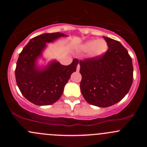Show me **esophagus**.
Wrapping results in <instances>:
<instances>
[{
  "instance_id": "34e87169",
  "label": "esophagus",
  "mask_w": 147,
  "mask_h": 147,
  "mask_svg": "<svg viewBox=\"0 0 147 147\" xmlns=\"http://www.w3.org/2000/svg\"><path fill=\"white\" fill-rule=\"evenodd\" d=\"M80 65H78V66H77V71H79L80 70Z\"/></svg>"
}]
</instances>
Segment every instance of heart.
Returning <instances> with one entry per match:
<instances>
[{"mask_svg": "<svg viewBox=\"0 0 147 147\" xmlns=\"http://www.w3.org/2000/svg\"><path fill=\"white\" fill-rule=\"evenodd\" d=\"M82 50L89 52L92 57H97L103 54L107 49V45L103 40H90L84 43L81 47Z\"/></svg>", "mask_w": 147, "mask_h": 147, "instance_id": "1", "label": "heart"}]
</instances>
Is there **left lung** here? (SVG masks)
Masks as SVG:
<instances>
[{
    "mask_svg": "<svg viewBox=\"0 0 147 147\" xmlns=\"http://www.w3.org/2000/svg\"><path fill=\"white\" fill-rule=\"evenodd\" d=\"M108 50L101 55L80 61V90L92 105L107 107L122 100L133 82L131 57L117 40L103 37Z\"/></svg>",
    "mask_w": 147,
    "mask_h": 147,
    "instance_id": "obj_1",
    "label": "left lung"
}]
</instances>
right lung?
Listing matches in <instances>:
<instances>
[{
    "mask_svg": "<svg viewBox=\"0 0 147 147\" xmlns=\"http://www.w3.org/2000/svg\"><path fill=\"white\" fill-rule=\"evenodd\" d=\"M61 36L66 35L60 32L38 35L29 41L19 55L15 71L17 85L28 101L36 105H49L57 102L72 73L76 71L79 63L76 58L67 66L55 61L42 70L35 66L46 42Z\"/></svg>",
    "mask_w": 147,
    "mask_h": 147,
    "instance_id": "1",
    "label": "right lung"
}]
</instances>
